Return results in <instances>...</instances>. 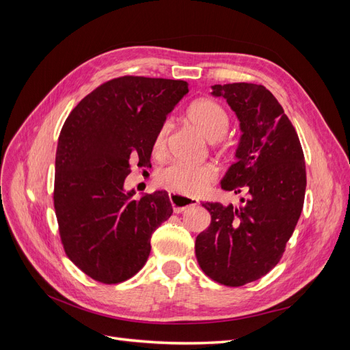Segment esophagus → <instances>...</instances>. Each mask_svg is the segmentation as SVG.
Wrapping results in <instances>:
<instances>
[{
  "label": "esophagus",
  "mask_w": 350,
  "mask_h": 350,
  "mask_svg": "<svg viewBox=\"0 0 350 350\" xmlns=\"http://www.w3.org/2000/svg\"><path fill=\"white\" fill-rule=\"evenodd\" d=\"M169 198H171V203H172V208L175 213H183L188 207L191 206H197L198 201L194 198H188V197H183V196H178V194H169Z\"/></svg>",
  "instance_id": "1"
}]
</instances>
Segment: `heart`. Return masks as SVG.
<instances>
[{
  "mask_svg": "<svg viewBox=\"0 0 350 350\" xmlns=\"http://www.w3.org/2000/svg\"><path fill=\"white\" fill-rule=\"evenodd\" d=\"M187 118L207 140H220L228 133L229 116L219 103L210 99H198L189 105ZM171 122L165 121L157 130L153 140V150L162 154L166 150ZM217 167L213 163L185 165L172 163L157 174V184L184 197H197L215 181Z\"/></svg>",
  "mask_w": 350,
  "mask_h": 350,
  "instance_id": "obj_1",
  "label": "heart"
}]
</instances>
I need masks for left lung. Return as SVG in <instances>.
<instances>
[{"instance_id":"obj_1","label":"left lung","mask_w":350,"mask_h":350,"mask_svg":"<svg viewBox=\"0 0 350 350\" xmlns=\"http://www.w3.org/2000/svg\"><path fill=\"white\" fill-rule=\"evenodd\" d=\"M238 116L237 162L221 179L226 191H247L242 207L203 203L210 226L196 239V257L207 276L238 288L258 280L280 261L304 207L305 159L292 122L261 84H215Z\"/></svg>"}]
</instances>
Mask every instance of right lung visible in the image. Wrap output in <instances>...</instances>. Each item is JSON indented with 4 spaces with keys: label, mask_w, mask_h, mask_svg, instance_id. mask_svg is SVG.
I'll list each match as a JSON object with an SVG mask.
<instances>
[{
    "label": "right lung",
    "mask_w": 350,
    "mask_h": 350,
    "mask_svg": "<svg viewBox=\"0 0 350 350\" xmlns=\"http://www.w3.org/2000/svg\"><path fill=\"white\" fill-rule=\"evenodd\" d=\"M188 93L184 80L124 76L100 84L59 133L54 207L67 257L93 280L133 278L149 258L153 232L172 215L166 191L133 198L131 166L149 167L166 115Z\"/></svg>",
    "instance_id": "1"
}]
</instances>
